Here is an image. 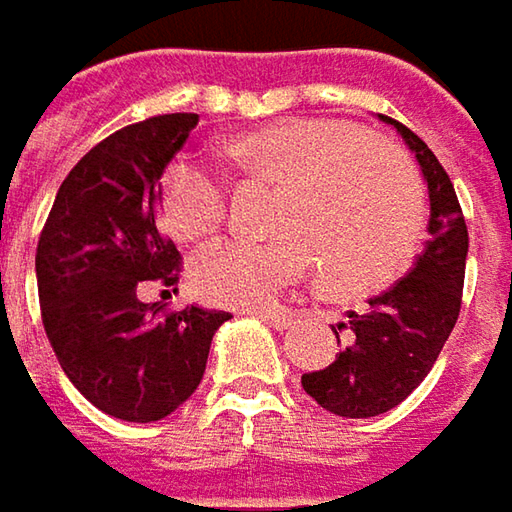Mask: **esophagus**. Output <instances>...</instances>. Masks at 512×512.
Wrapping results in <instances>:
<instances>
[{
	"label": "esophagus",
	"mask_w": 512,
	"mask_h": 512,
	"mask_svg": "<svg viewBox=\"0 0 512 512\" xmlns=\"http://www.w3.org/2000/svg\"><path fill=\"white\" fill-rule=\"evenodd\" d=\"M253 316H256V319H262V322L273 327V330H287V327L293 325V316H290V313H270V310H256Z\"/></svg>",
	"instance_id": "esophagus-1"
}]
</instances>
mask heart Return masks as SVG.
I'll return each instance as SVG.
<instances>
[{
	"instance_id": "heart-1",
	"label": "heart",
	"mask_w": 512,
	"mask_h": 512,
	"mask_svg": "<svg viewBox=\"0 0 512 512\" xmlns=\"http://www.w3.org/2000/svg\"><path fill=\"white\" fill-rule=\"evenodd\" d=\"M222 156L245 182L276 187L265 245L227 242L193 265V290L219 307L273 305L325 270V285L362 299L402 279L422 250L427 202L413 162L373 133L336 119H276L230 136ZM225 190L190 159L159 185V216L182 245H207L225 225Z\"/></svg>"
}]
</instances>
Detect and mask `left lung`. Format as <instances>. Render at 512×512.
Masks as SVG:
<instances>
[{
	"label": "left lung",
	"instance_id": "left-lung-1",
	"mask_svg": "<svg viewBox=\"0 0 512 512\" xmlns=\"http://www.w3.org/2000/svg\"><path fill=\"white\" fill-rule=\"evenodd\" d=\"M382 119L402 133L422 165L430 239L407 276L373 296L364 313L350 310L347 322L333 327L336 339H344L336 359L302 376L307 396L344 419H370L404 402L436 364L462 310L467 225L453 182L413 130Z\"/></svg>",
	"mask_w": 512,
	"mask_h": 512
}]
</instances>
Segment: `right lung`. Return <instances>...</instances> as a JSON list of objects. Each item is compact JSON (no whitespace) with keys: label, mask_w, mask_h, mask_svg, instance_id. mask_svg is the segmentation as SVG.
Listing matches in <instances>:
<instances>
[{"label":"right lung","mask_w":512,"mask_h":512,"mask_svg":"<svg viewBox=\"0 0 512 512\" xmlns=\"http://www.w3.org/2000/svg\"><path fill=\"white\" fill-rule=\"evenodd\" d=\"M196 122V113H165L102 139L62 182L36 245L50 347L73 387L122 422H159L187 402L213 333L230 319L136 296L145 282L179 279L182 256L156 225V199Z\"/></svg>","instance_id":"add662e5"}]
</instances>
